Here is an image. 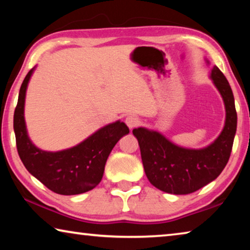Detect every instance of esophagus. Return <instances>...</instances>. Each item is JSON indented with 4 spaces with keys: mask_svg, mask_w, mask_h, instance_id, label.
<instances>
[{
    "mask_svg": "<svg viewBox=\"0 0 250 250\" xmlns=\"http://www.w3.org/2000/svg\"><path fill=\"white\" fill-rule=\"evenodd\" d=\"M125 125H128L130 129H133L139 125V119L134 116H128L125 118Z\"/></svg>",
    "mask_w": 250,
    "mask_h": 250,
    "instance_id": "1",
    "label": "esophagus"
}]
</instances>
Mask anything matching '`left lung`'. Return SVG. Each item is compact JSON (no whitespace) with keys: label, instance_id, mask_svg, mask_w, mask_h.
I'll use <instances>...</instances> for the list:
<instances>
[{"label":"left lung","instance_id":"1","mask_svg":"<svg viewBox=\"0 0 250 250\" xmlns=\"http://www.w3.org/2000/svg\"><path fill=\"white\" fill-rule=\"evenodd\" d=\"M206 62L209 65L207 59ZM209 78L221 94L226 111L222 132L210 145L188 149L175 145L156 130H132L140 146L147 180L161 191L175 195L195 192L217 179L229 160L237 129L234 95L218 67L211 68Z\"/></svg>","mask_w":250,"mask_h":250}]
</instances>
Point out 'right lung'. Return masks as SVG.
I'll use <instances>...</instances> for the list:
<instances>
[{"label":"right lung","mask_w":250,"mask_h":250,"mask_svg":"<svg viewBox=\"0 0 250 250\" xmlns=\"http://www.w3.org/2000/svg\"><path fill=\"white\" fill-rule=\"evenodd\" d=\"M36 67L28 71L21 86L14 112L16 146L26 170L46 188L62 195H76L95 188L103 179L104 166L117 142L129 133L118 120L103 126L77 146L50 152L37 147L28 137L24 117L27 86Z\"/></svg>","instance_id":"1"}]
</instances>
